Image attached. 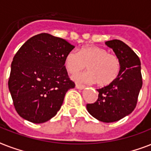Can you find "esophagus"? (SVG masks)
<instances>
[{
  "label": "esophagus",
  "mask_w": 151,
  "mask_h": 151,
  "mask_svg": "<svg viewBox=\"0 0 151 151\" xmlns=\"http://www.w3.org/2000/svg\"><path fill=\"white\" fill-rule=\"evenodd\" d=\"M76 88H78V89H84L85 88V85H79V84H76Z\"/></svg>",
  "instance_id": "1"
}]
</instances>
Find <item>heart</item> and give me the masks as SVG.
Returning <instances> with one entry per match:
<instances>
[{
    "mask_svg": "<svg viewBox=\"0 0 151 151\" xmlns=\"http://www.w3.org/2000/svg\"><path fill=\"white\" fill-rule=\"evenodd\" d=\"M88 65V71L73 76L79 83H95L106 86L116 80L121 64L117 55L98 46H85L77 52L71 51L65 59V67L70 73H76Z\"/></svg>",
    "mask_w": 151,
    "mask_h": 151,
    "instance_id": "obj_1",
    "label": "heart"
}]
</instances>
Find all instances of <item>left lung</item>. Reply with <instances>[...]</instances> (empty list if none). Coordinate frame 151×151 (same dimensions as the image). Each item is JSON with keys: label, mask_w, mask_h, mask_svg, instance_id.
<instances>
[{"label": "left lung", "mask_w": 151, "mask_h": 151, "mask_svg": "<svg viewBox=\"0 0 151 151\" xmlns=\"http://www.w3.org/2000/svg\"><path fill=\"white\" fill-rule=\"evenodd\" d=\"M119 59L121 68L116 80L97 89L98 99L87 104V110L100 122L110 123L130 114L136 107L143 81L141 63L130 47L120 40L106 41Z\"/></svg>", "instance_id": "8db88e82"}]
</instances>
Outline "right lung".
Segmentation results:
<instances>
[{
	"label": "right lung",
	"instance_id": "add662e5",
	"mask_svg": "<svg viewBox=\"0 0 151 151\" xmlns=\"http://www.w3.org/2000/svg\"><path fill=\"white\" fill-rule=\"evenodd\" d=\"M73 48L66 40L44 33L19 49L11 65L8 88L20 117L40 124L56 115L66 92L75 86L64 66Z\"/></svg>",
	"mask_w": 151,
	"mask_h": 151
}]
</instances>
